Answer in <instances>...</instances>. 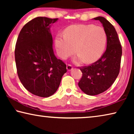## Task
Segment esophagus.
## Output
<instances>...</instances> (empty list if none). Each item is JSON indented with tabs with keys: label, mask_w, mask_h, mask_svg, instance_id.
I'll list each match as a JSON object with an SVG mask.
<instances>
[{
	"label": "esophagus",
	"mask_w": 134,
	"mask_h": 134,
	"mask_svg": "<svg viewBox=\"0 0 134 134\" xmlns=\"http://www.w3.org/2000/svg\"><path fill=\"white\" fill-rule=\"evenodd\" d=\"M67 69L68 71H71V70H72V65H70V64H68L67 65Z\"/></svg>",
	"instance_id": "obj_1"
}]
</instances>
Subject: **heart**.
I'll return each instance as SVG.
<instances>
[{"label": "heart", "mask_w": 134, "mask_h": 134, "mask_svg": "<svg viewBox=\"0 0 134 134\" xmlns=\"http://www.w3.org/2000/svg\"><path fill=\"white\" fill-rule=\"evenodd\" d=\"M58 55L65 59L75 50L78 54L74 61L91 63L100 57L106 44V35L103 28L92 24L71 25L58 34L54 40Z\"/></svg>", "instance_id": "1"}]
</instances>
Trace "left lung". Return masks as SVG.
<instances>
[{"instance_id": "1", "label": "left lung", "mask_w": 134, "mask_h": 134, "mask_svg": "<svg viewBox=\"0 0 134 134\" xmlns=\"http://www.w3.org/2000/svg\"><path fill=\"white\" fill-rule=\"evenodd\" d=\"M93 19L99 21L102 24L107 38V46L99 60L80 69L83 76L78 85L85 93L90 96L102 93L114 83L119 72L122 53L114 26L102 16Z\"/></svg>"}]
</instances>
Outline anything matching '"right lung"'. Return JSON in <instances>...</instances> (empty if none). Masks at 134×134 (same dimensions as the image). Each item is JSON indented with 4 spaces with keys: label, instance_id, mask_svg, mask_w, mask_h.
<instances>
[{
    "label": "right lung",
    "instance_id": "obj_1",
    "mask_svg": "<svg viewBox=\"0 0 134 134\" xmlns=\"http://www.w3.org/2000/svg\"><path fill=\"white\" fill-rule=\"evenodd\" d=\"M58 18L37 17L25 25L16 44L15 57L18 75L24 87L36 96L54 94L66 65L57 58L53 48L51 25Z\"/></svg>",
    "mask_w": 134,
    "mask_h": 134
}]
</instances>
